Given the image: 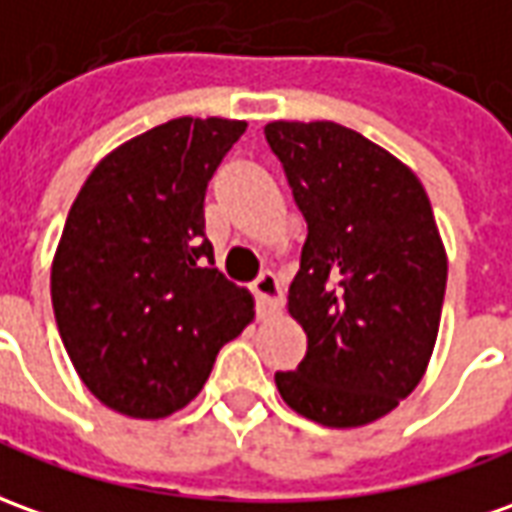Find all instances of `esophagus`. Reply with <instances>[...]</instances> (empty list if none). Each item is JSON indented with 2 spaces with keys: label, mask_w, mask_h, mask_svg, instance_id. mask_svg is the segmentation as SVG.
<instances>
[{
  "label": "esophagus",
  "mask_w": 512,
  "mask_h": 512,
  "mask_svg": "<svg viewBox=\"0 0 512 512\" xmlns=\"http://www.w3.org/2000/svg\"><path fill=\"white\" fill-rule=\"evenodd\" d=\"M253 295L259 301V315L267 317L276 312L281 301H284V292H281V284L273 273H262V276L253 281Z\"/></svg>",
  "instance_id": "obj_1"
}]
</instances>
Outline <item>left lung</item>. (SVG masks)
<instances>
[{
    "mask_svg": "<svg viewBox=\"0 0 512 512\" xmlns=\"http://www.w3.org/2000/svg\"><path fill=\"white\" fill-rule=\"evenodd\" d=\"M306 220L287 309L306 357L278 370L292 410L365 426L424 379L446 295V250L424 186L396 155L337 122L264 128Z\"/></svg>",
    "mask_w": 512,
    "mask_h": 512,
    "instance_id": "left-lung-1",
    "label": "left lung"
}]
</instances>
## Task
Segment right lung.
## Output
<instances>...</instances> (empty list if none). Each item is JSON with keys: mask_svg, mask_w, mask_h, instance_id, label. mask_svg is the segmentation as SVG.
<instances>
[{"mask_svg": "<svg viewBox=\"0 0 512 512\" xmlns=\"http://www.w3.org/2000/svg\"><path fill=\"white\" fill-rule=\"evenodd\" d=\"M239 119H169L108 153L74 197L52 262V309L77 376L105 407L167 418L203 390L253 295L206 239L211 175Z\"/></svg>", "mask_w": 512, "mask_h": 512, "instance_id": "obj_1", "label": "right lung"}]
</instances>
